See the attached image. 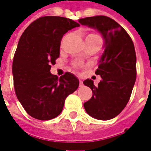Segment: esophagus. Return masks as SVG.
<instances>
[{
  "instance_id": "esophagus-1",
  "label": "esophagus",
  "mask_w": 151,
  "mask_h": 151,
  "mask_svg": "<svg viewBox=\"0 0 151 151\" xmlns=\"http://www.w3.org/2000/svg\"><path fill=\"white\" fill-rule=\"evenodd\" d=\"M82 85H83V82H82V80H79V86H82Z\"/></svg>"
}]
</instances>
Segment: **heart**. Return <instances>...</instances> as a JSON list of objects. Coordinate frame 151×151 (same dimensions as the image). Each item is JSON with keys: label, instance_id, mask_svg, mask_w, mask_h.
<instances>
[{"label": "heart", "instance_id": "1", "mask_svg": "<svg viewBox=\"0 0 151 151\" xmlns=\"http://www.w3.org/2000/svg\"><path fill=\"white\" fill-rule=\"evenodd\" d=\"M95 35H88V36H95Z\"/></svg>", "mask_w": 151, "mask_h": 151}]
</instances>
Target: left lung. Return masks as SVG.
I'll use <instances>...</instances> for the list:
<instances>
[{
	"instance_id": "1",
	"label": "left lung",
	"mask_w": 151,
	"mask_h": 151,
	"mask_svg": "<svg viewBox=\"0 0 151 151\" xmlns=\"http://www.w3.org/2000/svg\"><path fill=\"white\" fill-rule=\"evenodd\" d=\"M78 22L97 30L104 39V51L95 71L102 80L98 86L91 79L83 82L93 93L91 99L84 103V108L95 119L110 120L125 108L136 81L134 45L125 30L108 17H87Z\"/></svg>"
}]
</instances>
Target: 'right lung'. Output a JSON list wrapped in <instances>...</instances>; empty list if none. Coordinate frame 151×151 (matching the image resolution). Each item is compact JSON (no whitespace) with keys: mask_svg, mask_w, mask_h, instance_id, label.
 Segmentation results:
<instances>
[{"mask_svg":"<svg viewBox=\"0 0 151 151\" xmlns=\"http://www.w3.org/2000/svg\"><path fill=\"white\" fill-rule=\"evenodd\" d=\"M79 26L64 17H41L28 26L18 41L12 69L15 93L26 111L37 120L60 115L66 97L78 87L73 73L58 78L50 69L60 56L63 35Z\"/></svg>","mask_w":151,"mask_h":151,"instance_id":"right-lung-1","label":"right lung"}]
</instances>
